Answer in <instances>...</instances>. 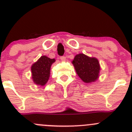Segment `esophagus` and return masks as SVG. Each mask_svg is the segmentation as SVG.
Returning <instances> with one entry per match:
<instances>
[{"instance_id":"obj_1","label":"esophagus","mask_w":132,"mask_h":132,"mask_svg":"<svg viewBox=\"0 0 132 132\" xmlns=\"http://www.w3.org/2000/svg\"><path fill=\"white\" fill-rule=\"evenodd\" d=\"M60 59H61V60L62 61H66V57H65V56H61V57H60Z\"/></svg>"}]
</instances>
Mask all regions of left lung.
Wrapping results in <instances>:
<instances>
[{
	"label": "left lung",
	"instance_id": "8db88e82",
	"mask_svg": "<svg viewBox=\"0 0 132 132\" xmlns=\"http://www.w3.org/2000/svg\"><path fill=\"white\" fill-rule=\"evenodd\" d=\"M72 63L78 77L84 82L90 83L98 78L100 67L96 58L80 54L75 57Z\"/></svg>",
	"mask_w": 132,
	"mask_h": 132
}]
</instances>
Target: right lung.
Here are the masks:
<instances>
[{
  "mask_svg": "<svg viewBox=\"0 0 132 132\" xmlns=\"http://www.w3.org/2000/svg\"><path fill=\"white\" fill-rule=\"evenodd\" d=\"M55 61L54 59H50L43 55L33 64L31 67L32 78L36 84L44 86L47 82L50 77V67Z\"/></svg>",
  "mask_w": 132,
  "mask_h": 132,
  "instance_id": "obj_1",
  "label": "right lung"
}]
</instances>
